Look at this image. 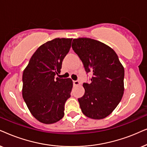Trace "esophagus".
Listing matches in <instances>:
<instances>
[{
  "instance_id": "obj_1",
  "label": "esophagus",
  "mask_w": 147,
  "mask_h": 147,
  "mask_svg": "<svg viewBox=\"0 0 147 147\" xmlns=\"http://www.w3.org/2000/svg\"><path fill=\"white\" fill-rule=\"evenodd\" d=\"M80 84L79 81H73V85H79Z\"/></svg>"
}]
</instances>
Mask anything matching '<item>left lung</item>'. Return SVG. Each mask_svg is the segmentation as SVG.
I'll list each match as a JSON object with an SVG mask.
<instances>
[{
  "label": "left lung",
  "instance_id": "obj_1",
  "mask_svg": "<svg viewBox=\"0 0 147 147\" xmlns=\"http://www.w3.org/2000/svg\"><path fill=\"white\" fill-rule=\"evenodd\" d=\"M72 48L83 62L90 83H84L85 94L78 99L82 112L99 120L109 116L124 94V68L113 49L91 38L74 39Z\"/></svg>",
  "mask_w": 147,
  "mask_h": 147
}]
</instances>
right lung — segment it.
I'll list each match as a JSON object with an SVG mask.
<instances>
[{"instance_id":"right-lung-1","label":"right lung","mask_w":147,"mask_h":147,"mask_svg":"<svg viewBox=\"0 0 147 147\" xmlns=\"http://www.w3.org/2000/svg\"><path fill=\"white\" fill-rule=\"evenodd\" d=\"M72 39L56 38L39 47L23 73V97L31 114L44 124L63 118L70 97L72 80L55 79L69 52Z\"/></svg>"}]
</instances>
